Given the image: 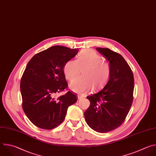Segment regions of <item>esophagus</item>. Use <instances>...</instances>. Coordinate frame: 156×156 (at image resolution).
I'll return each instance as SVG.
<instances>
[{
    "mask_svg": "<svg viewBox=\"0 0 156 156\" xmlns=\"http://www.w3.org/2000/svg\"><path fill=\"white\" fill-rule=\"evenodd\" d=\"M83 98V96L80 95H78V100H80V99H81V98Z\"/></svg>",
    "mask_w": 156,
    "mask_h": 156,
    "instance_id": "obj_1",
    "label": "esophagus"
}]
</instances>
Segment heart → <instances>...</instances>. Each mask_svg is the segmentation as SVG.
Returning a JSON list of instances; mask_svg holds the SVG:
<instances>
[{"mask_svg":"<svg viewBox=\"0 0 156 156\" xmlns=\"http://www.w3.org/2000/svg\"><path fill=\"white\" fill-rule=\"evenodd\" d=\"M82 70L81 77L75 79L70 86L75 92L83 94L91 87H101L108 80L110 73L109 63L92 49H84L78 55L76 61L70 60L64 67L66 78L71 81Z\"/></svg>","mask_w":156,"mask_h":156,"instance_id":"1","label":"heart"}]
</instances>
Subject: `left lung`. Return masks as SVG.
I'll return each instance as SVG.
<instances>
[{
	"instance_id": "8db88e82",
	"label": "left lung",
	"mask_w": 156,
	"mask_h": 156,
	"mask_svg": "<svg viewBox=\"0 0 156 156\" xmlns=\"http://www.w3.org/2000/svg\"><path fill=\"white\" fill-rule=\"evenodd\" d=\"M109 61L111 73L102 89L87 97L90 106L84 112L87 125L99 133L119 127L125 121L133 101V72L124 58L108 48H97Z\"/></svg>"
}]
</instances>
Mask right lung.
<instances>
[{
  "instance_id": "1",
  "label": "right lung",
  "mask_w": 156,
  "mask_h": 156,
  "mask_svg": "<svg viewBox=\"0 0 156 156\" xmlns=\"http://www.w3.org/2000/svg\"><path fill=\"white\" fill-rule=\"evenodd\" d=\"M78 52V48L54 46L36 54L27 64L20 83L22 106L37 127H56L64 120L69 107L77 101L70 91L58 97L56 95L67 89L64 67Z\"/></svg>"
}]
</instances>
